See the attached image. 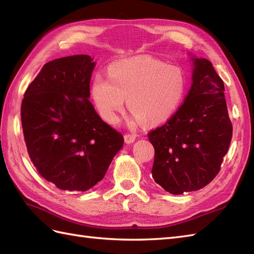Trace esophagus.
I'll list each match as a JSON object with an SVG mask.
<instances>
[{
	"label": "esophagus",
	"mask_w": 254,
	"mask_h": 254,
	"mask_svg": "<svg viewBox=\"0 0 254 254\" xmlns=\"http://www.w3.org/2000/svg\"><path fill=\"white\" fill-rule=\"evenodd\" d=\"M136 138V135L135 134H126L125 135V141L127 144H131Z\"/></svg>",
	"instance_id": "esophagus-1"
}]
</instances>
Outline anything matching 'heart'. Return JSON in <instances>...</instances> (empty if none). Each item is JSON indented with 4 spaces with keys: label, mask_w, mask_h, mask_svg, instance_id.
<instances>
[{
    "label": "heart",
    "mask_w": 254,
    "mask_h": 254,
    "mask_svg": "<svg viewBox=\"0 0 254 254\" xmlns=\"http://www.w3.org/2000/svg\"><path fill=\"white\" fill-rule=\"evenodd\" d=\"M186 79L182 69L150 56L114 63L108 76L93 78L91 95L99 116L115 125L118 114L127 109L144 126L167 121L180 108L185 96Z\"/></svg>",
    "instance_id": "heart-1"
}]
</instances>
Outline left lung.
<instances>
[{"mask_svg":"<svg viewBox=\"0 0 254 254\" xmlns=\"http://www.w3.org/2000/svg\"><path fill=\"white\" fill-rule=\"evenodd\" d=\"M184 102L148 138L155 148L152 178L173 194L201 190L219 174L233 136L224 82L211 62L194 58Z\"/></svg>","mask_w":254,"mask_h":254,"instance_id":"left-lung-1","label":"left lung"}]
</instances>
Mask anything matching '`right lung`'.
<instances>
[{
  "label": "right lung",
  "mask_w": 254,
  "mask_h": 254,
  "mask_svg": "<svg viewBox=\"0 0 254 254\" xmlns=\"http://www.w3.org/2000/svg\"><path fill=\"white\" fill-rule=\"evenodd\" d=\"M92 61L74 55L45 64L21 103L29 157L39 174L63 190L96 185L123 146L122 134L88 100Z\"/></svg>",
  "instance_id": "1"
}]
</instances>
